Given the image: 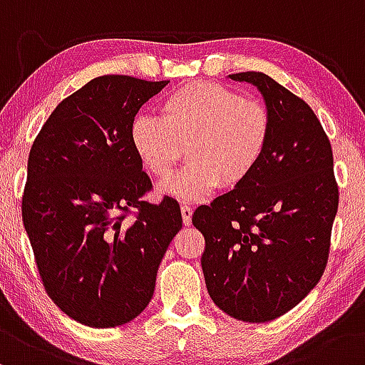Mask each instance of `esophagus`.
<instances>
[{
    "label": "esophagus",
    "mask_w": 365,
    "mask_h": 365,
    "mask_svg": "<svg viewBox=\"0 0 365 365\" xmlns=\"http://www.w3.org/2000/svg\"><path fill=\"white\" fill-rule=\"evenodd\" d=\"M181 215H182L184 226H190V224H191V215H193V208H191L190 205H182V207H181Z\"/></svg>",
    "instance_id": "esophagus-1"
}]
</instances>
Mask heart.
Returning a JSON list of instances; mask_svg holds the SVG:
<instances>
[{
  "label": "heart",
  "instance_id": "1",
  "mask_svg": "<svg viewBox=\"0 0 365 365\" xmlns=\"http://www.w3.org/2000/svg\"><path fill=\"white\" fill-rule=\"evenodd\" d=\"M271 134V117L257 101L214 83H191L160 103V118L139 113L129 129L130 146L146 170L163 179L187 145L191 163L160 186L181 202L210 196L220 182L243 181L257 167Z\"/></svg>",
  "mask_w": 365,
  "mask_h": 365
}]
</instances>
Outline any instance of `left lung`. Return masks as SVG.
<instances>
[{"label": "left lung", "instance_id": "left-lung-1", "mask_svg": "<svg viewBox=\"0 0 365 365\" xmlns=\"http://www.w3.org/2000/svg\"><path fill=\"white\" fill-rule=\"evenodd\" d=\"M227 79L255 86L271 117L257 167L235 190L195 210L202 269L220 310L267 322L292 310L324 272L338 210L333 151L309 105L262 72Z\"/></svg>", "mask_w": 365, "mask_h": 365}]
</instances>
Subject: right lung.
<instances>
[{"label": "right lung", "instance_id": "1", "mask_svg": "<svg viewBox=\"0 0 365 365\" xmlns=\"http://www.w3.org/2000/svg\"><path fill=\"white\" fill-rule=\"evenodd\" d=\"M167 84L96 77L53 110L29 153L24 227L48 294L84 326L138 317L182 227L174 198L141 202L151 181L129 138L139 108ZM129 206L140 208L133 221L121 214Z\"/></svg>", "mask_w": 365, "mask_h": 365}]
</instances>
